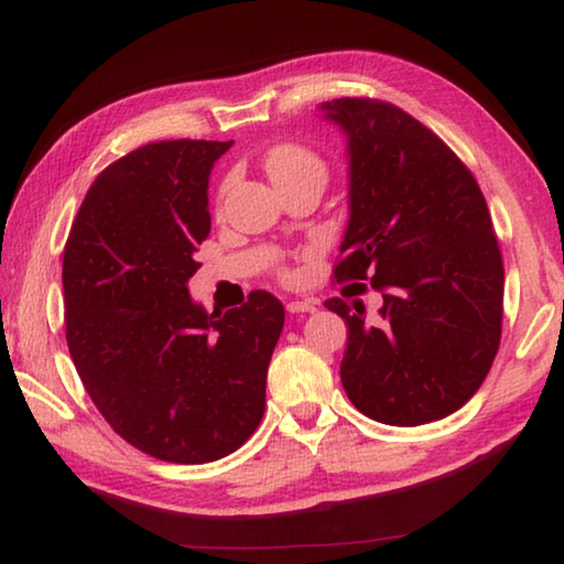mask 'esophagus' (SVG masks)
I'll list each match as a JSON object with an SVG mask.
<instances>
[{"label":"esophagus","instance_id":"esophagus-1","mask_svg":"<svg viewBox=\"0 0 564 564\" xmlns=\"http://www.w3.org/2000/svg\"><path fill=\"white\" fill-rule=\"evenodd\" d=\"M317 302L315 300H290L288 302V312L292 315H300V312H315Z\"/></svg>","mask_w":564,"mask_h":564}]
</instances>
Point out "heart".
<instances>
[{
	"label": "heart",
	"instance_id": "heart-1",
	"mask_svg": "<svg viewBox=\"0 0 564 564\" xmlns=\"http://www.w3.org/2000/svg\"><path fill=\"white\" fill-rule=\"evenodd\" d=\"M264 166H267V173H270L272 184H282V181L294 178V176H300V173H307V171L325 173L323 161H319L312 151H307L305 145H297V143L276 145V149L267 153Z\"/></svg>",
	"mask_w": 564,
	"mask_h": 564
}]
</instances>
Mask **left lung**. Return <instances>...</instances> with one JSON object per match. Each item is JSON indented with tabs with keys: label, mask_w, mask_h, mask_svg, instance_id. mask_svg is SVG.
<instances>
[{
	"label": "left lung",
	"mask_w": 564,
	"mask_h": 564,
	"mask_svg": "<svg viewBox=\"0 0 564 564\" xmlns=\"http://www.w3.org/2000/svg\"><path fill=\"white\" fill-rule=\"evenodd\" d=\"M319 110L348 138L350 219L335 280L383 292L376 319L360 300L325 302L348 325L345 393L388 426L446 419L499 350L505 267L487 202L458 155L405 110L368 98Z\"/></svg>",
	"instance_id": "obj_1"
}]
</instances>
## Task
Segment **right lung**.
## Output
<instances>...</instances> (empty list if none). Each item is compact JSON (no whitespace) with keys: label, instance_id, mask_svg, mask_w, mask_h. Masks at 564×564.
Segmentation results:
<instances>
[{"label":"right lung","instance_id":"right-lung-1","mask_svg":"<svg viewBox=\"0 0 564 564\" xmlns=\"http://www.w3.org/2000/svg\"><path fill=\"white\" fill-rule=\"evenodd\" d=\"M234 141H159L93 181L63 254L65 337L112 431L171 464L224 458L264 415L284 325L274 294L206 312L188 294L209 237V176Z\"/></svg>","mask_w":564,"mask_h":564}]
</instances>
